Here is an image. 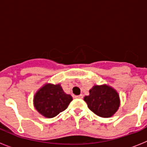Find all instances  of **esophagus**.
<instances>
[{
	"label": "esophagus",
	"instance_id": "obj_1",
	"mask_svg": "<svg viewBox=\"0 0 147 147\" xmlns=\"http://www.w3.org/2000/svg\"><path fill=\"white\" fill-rule=\"evenodd\" d=\"M75 98H83V96L82 94H80V95H79V96H75Z\"/></svg>",
	"mask_w": 147,
	"mask_h": 147
}]
</instances>
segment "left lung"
I'll list each match as a JSON object with an SVG mask.
<instances>
[{"mask_svg": "<svg viewBox=\"0 0 147 147\" xmlns=\"http://www.w3.org/2000/svg\"><path fill=\"white\" fill-rule=\"evenodd\" d=\"M89 93V96L84 97V101L88 108L100 117H111L120 106L119 93L109 85H94Z\"/></svg>", "mask_w": 147, "mask_h": 147, "instance_id": "1", "label": "left lung"}]
</instances>
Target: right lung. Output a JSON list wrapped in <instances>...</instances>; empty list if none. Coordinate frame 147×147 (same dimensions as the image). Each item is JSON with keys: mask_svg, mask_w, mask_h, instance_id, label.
Returning <instances> with one entry per match:
<instances>
[{"mask_svg": "<svg viewBox=\"0 0 147 147\" xmlns=\"http://www.w3.org/2000/svg\"><path fill=\"white\" fill-rule=\"evenodd\" d=\"M73 100L66 94L59 84H45L37 90L34 97L35 109L46 118H54L64 111Z\"/></svg>", "mask_w": 147, "mask_h": 147, "instance_id": "1", "label": "right lung"}]
</instances>
